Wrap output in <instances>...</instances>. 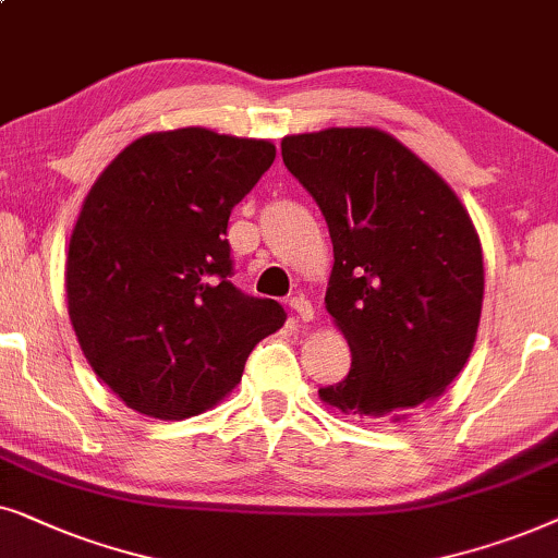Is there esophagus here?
<instances>
[{
  "label": "esophagus",
  "instance_id": "obj_1",
  "mask_svg": "<svg viewBox=\"0 0 558 558\" xmlns=\"http://www.w3.org/2000/svg\"><path fill=\"white\" fill-rule=\"evenodd\" d=\"M291 308H293L295 318H299V322H303V324L314 318V306H311V301L303 299V295H293V299H291Z\"/></svg>",
  "mask_w": 558,
  "mask_h": 558
}]
</instances>
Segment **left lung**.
<instances>
[{
  "mask_svg": "<svg viewBox=\"0 0 558 558\" xmlns=\"http://www.w3.org/2000/svg\"><path fill=\"white\" fill-rule=\"evenodd\" d=\"M333 244L326 311L352 369L318 390L365 421H400L462 373L477 337L485 270L470 214L418 155L375 128H331L280 143Z\"/></svg>",
  "mask_w": 558,
  "mask_h": 558,
  "instance_id": "left-lung-1",
  "label": "left lung"
}]
</instances>
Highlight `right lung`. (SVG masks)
Wrapping results in <instances>:
<instances>
[{"mask_svg":"<svg viewBox=\"0 0 558 558\" xmlns=\"http://www.w3.org/2000/svg\"><path fill=\"white\" fill-rule=\"evenodd\" d=\"M275 160L267 140L204 128L124 147L84 198L65 263L69 316L96 375L132 411L178 421L240 383L286 324L234 288L229 214Z\"/></svg>","mask_w":558,"mask_h":558,"instance_id":"obj_1","label":"right lung"}]
</instances>
